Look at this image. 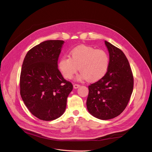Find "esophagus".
I'll return each instance as SVG.
<instances>
[{"instance_id":"esophagus-1","label":"esophagus","mask_w":152,"mask_h":152,"mask_svg":"<svg viewBox=\"0 0 152 152\" xmlns=\"http://www.w3.org/2000/svg\"><path fill=\"white\" fill-rule=\"evenodd\" d=\"M80 84H75L74 85H73V87H74L75 89H77V88H78V87H80Z\"/></svg>"}]
</instances>
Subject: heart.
I'll use <instances>...</instances> for the list:
<instances>
[{
  "label": "heart",
  "instance_id": "heart-1",
  "mask_svg": "<svg viewBox=\"0 0 152 152\" xmlns=\"http://www.w3.org/2000/svg\"><path fill=\"white\" fill-rule=\"evenodd\" d=\"M110 62V56L105 50L81 45L70 50V57L61 58L58 68L63 77L68 79H72L79 68L80 77L93 82L102 79L107 74Z\"/></svg>",
  "mask_w": 152,
  "mask_h": 152
}]
</instances>
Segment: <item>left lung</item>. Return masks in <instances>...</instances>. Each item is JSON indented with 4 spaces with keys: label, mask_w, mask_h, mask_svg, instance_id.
<instances>
[{
    "label": "left lung",
    "mask_w": 152,
    "mask_h": 152,
    "mask_svg": "<svg viewBox=\"0 0 152 152\" xmlns=\"http://www.w3.org/2000/svg\"><path fill=\"white\" fill-rule=\"evenodd\" d=\"M110 59L108 70L102 79L90 84L87 108L94 117L108 120L119 115L129 102L134 87L131 68L122 50L105 41Z\"/></svg>",
    "instance_id": "left-lung-1"
}]
</instances>
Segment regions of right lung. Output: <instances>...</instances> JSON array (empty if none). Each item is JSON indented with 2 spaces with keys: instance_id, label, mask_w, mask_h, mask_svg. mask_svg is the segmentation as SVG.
<instances>
[{
  "instance_id": "add662e5",
  "label": "right lung",
  "mask_w": 152,
  "mask_h": 152,
  "mask_svg": "<svg viewBox=\"0 0 152 152\" xmlns=\"http://www.w3.org/2000/svg\"><path fill=\"white\" fill-rule=\"evenodd\" d=\"M63 42L50 40L35 45L27 53L22 65L21 98L30 113L42 121H53L62 115L73 89L72 84L58 68Z\"/></svg>"
}]
</instances>
